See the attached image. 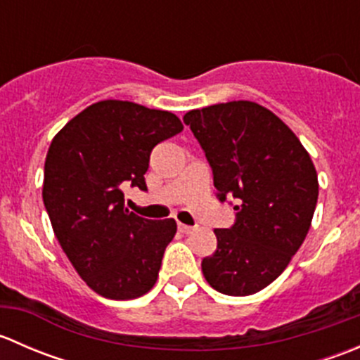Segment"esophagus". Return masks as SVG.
Returning <instances> with one entry per match:
<instances>
[{
	"label": "esophagus",
	"mask_w": 360,
	"mask_h": 360,
	"mask_svg": "<svg viewBox=\"0 0 360 360\" xmlns=\"http://www.w3.org/2000/svg\"><path fill=\"white\" fill-rule=\"evenodd\" d=\"M177 228H179V231H183V233H193L195 231V226H188V224L183 223H177Z\"/></svg>",
	"instance_id": "34e87169"
}]
</instances>
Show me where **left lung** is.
<instances>
[{"mask_svg":"<svg viewBox=\"0 0 360 360\" xmlns=\"http://www.w3.org/2000/svg\"><path fill=\"white\" fill-rule=\"evenodd\" d=\"M183 120L212 169L216 197L237 202L235 223L214 230L217 249L202 259L203 277L228 296L261 291L310 230L319 197L310 155L281 118L250 101L193 110Z\"/></svg>","mask_w":360,"mask_h":360,"instance_id":"8db88e82","label":"left lung"}]
</instances>
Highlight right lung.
<instances>
[{"mask_svg": "<svg viewBox=\"0 0 360 360\" xmlns=\"http://www.w3.org/2000/svg\"><path fill=\"white\" fill-rule=\"evenodd\" d=\"M181 130L174 112L110 99L76 115L50 144L43 203L60 248L101 296L134 300L157 282L176 221L130 212L123 193L148 191L151 151Z\"/></svg>", "mask_w": 360, "mask_h": 360, "instance_id": "add662e5", "label": "right lung"}]
</instances>
